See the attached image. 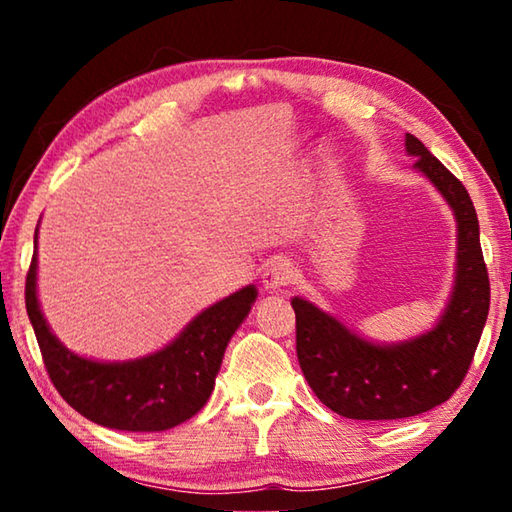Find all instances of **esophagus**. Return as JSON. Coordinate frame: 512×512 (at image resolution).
Masks as SVG:
<instances>
[{
  "instance_id": "obj_1",
  "label": "esophagus",
  "mask_w": 512,
  "mask_h": 512,
  "mask_svg": "<svg viewBox=\"0 0 512 512\" xmlns=\"http://www.w3.org/2000/svg\"><path fill=\"white\" fill-rule=\"evenodd\" d=\"M293 280V266L287 259H275V262L268 264L262 273V284L266 291H280L287 287Z\"/></svg>"
}]
</instances>
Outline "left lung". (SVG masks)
Masks as SVG:
<instances>
[{"label":"left lung","instance_id":"1","mask_svg":"<svg viewBox=\"0 0 512 512\" xmlns=\"http://www.w3.org/2000/svg\"><path fill=\"white\" fill-rule=\"evenodd\" d=\"M406 153L454 210L456 282L436 327L411 341L377 345L361 339L309 300L293 298L296 352L311 391L352 420H400L447 402L465 379L490 309V280L479 219L461 180L406 133Z\"/></svg>","mask_w":512,"mask_h":512}]
</instances>
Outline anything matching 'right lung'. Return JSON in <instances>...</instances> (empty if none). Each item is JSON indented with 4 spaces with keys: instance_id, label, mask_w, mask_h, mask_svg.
I'll list each match as a JSON object with an SVG mask.
<instances>
[{
    "instance_id": "1",
    "label": "right lung",
    "mask_w": 512,
    "mask_h": 512,
    "mask_svg": "<svg viewBox=\"0 0 512 512\" xmlns=\"http://www.w3.org/2000/svg\"><path fill=\"white\" fill-rule=\"evenodd\" d=\"M36 253L27 273V314L42 361L60 397L83 418L119 431H164L203 409L214 391L223 352L257 298L253 284L201 311L167 348L135 361H92L69 352L38 302Z\"/></svg>"
}]
</instances>
